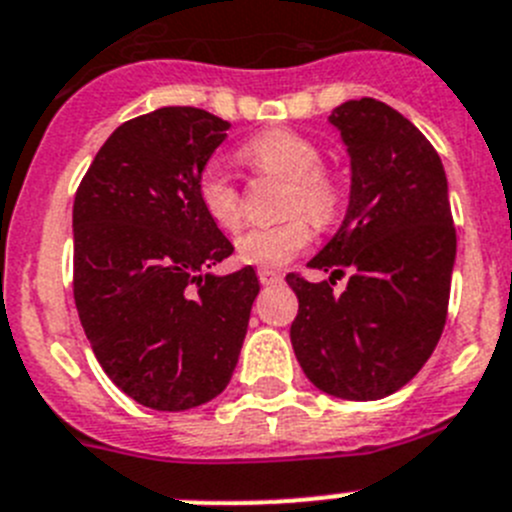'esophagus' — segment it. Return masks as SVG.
I'll list each match as a JSON object with an SVG mask.
<instances>
[{"label": "esophagus", "mask_w": 512, "mask_h": 512, "mask_svg": "<svg viewBox=\"0 0 512 512\" xmlns=\"http://www.w3.org/2000/svg\"><path fill=\"white\" fill-rule=\"evenodd\" d=\"M259 281L264 284V287H269V284H279L281 274L274 269H259Z\"/></svg>", "instance_id": "1"}]
</instances>
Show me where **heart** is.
Here are the masks:
<instances>
[{
  "instance_id": "b5f03b06",
  "label": "heart",
  "mask_w": 512,
  "mask_h": 512,
  "mask_svg": "<svg viewBox=\"0 0 512 512\" xmlns=\"http://www.w3.org/2000/svg\"><path fill=\"white\" fill-rule=\"evenodd\" d=\"M241 157L264 175L289 180L284 195V215L276 225H256L236 238V253L243 264L284 266L312 241L313 220L327 228L342 208V187L330 170L322 167L320 147L312 139L289 129H269L243 147ZM198 200L210 220L225 231H233L243 218V198L233 177L208 164L198 177Z\"/></svg>"
}]
</instances>
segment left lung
I'll list each match as a JSON object with an SVG mask.
<instances>
[{"label": "left lung", "mask_w": 512, "mask_h": 512, "mask_svg": "<svg viewBox=\"0 0 512 512\" xmlns=\"http://www.w3.org/2000/svg\"><path fill=\"white\" fill-rule=\"evenodd\" d=\"M348 147L353 185L340 231L309 266L320 284L287 274L299 299L292 348L320 391L375 401L403 388L429 360L447 322L457 231L447 175L429 139L375 98L330 116ZM349 274V287L331 292Z\"/></svg>", "instance_id": "left-lung-1"}]
</instances>
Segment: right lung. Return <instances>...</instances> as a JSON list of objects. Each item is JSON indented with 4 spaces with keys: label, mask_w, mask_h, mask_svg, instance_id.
<instances>
[{
    "label": "right lung",
    "mask_w": 512,
    "mask_h": 512,
    "mask_svg": "<svg viewBox=\"0 0 512 512\" xmlns=\"http://www.w3.org/2000/svg\"><path fill=\"white\" fill-rule=\"evenodd\" d=\"M231 124L192 106L124 121L73 203V297L96 360L154 411L218 396L241 355L259 279L205 274L233 253L198 177Z\"/></svg>",
    "instance_id": "1"
}]
</instances>
